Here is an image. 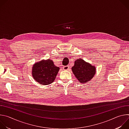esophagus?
<instances>
[{
	"label": "esophagus",
	"instance_id": "obj_1",
	"mask_svg": "<svg viewBox=\"0 0 129 129\" xmlns=\"http://www.w3.org/2000/svg\"><path fill=\"white\" fill-rule=\"evenodd\" d=\"M69 68V66H65L63 67V69L65 70H68Z\"/></svg>",
	"mask_w": 129,
	"mask_h": 129
}]
</instances>
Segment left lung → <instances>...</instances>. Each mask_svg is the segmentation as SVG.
Segmentation results:
<instances>
[{
	"label": "left lung",
	"mask_w": 129,
	"mask_h": 129,
	"mask_svg": "<svg viewBox=\"0 0 129 129\" xmlns=\"http://www.w3.org/2000/svg\"><path fill=\"white\" fill-rule=\"evenodd\" d=\"M71 70L77 80L82 84L90 81L96 73L94 66L82 59H77L75 61V65L72 67Z\"/></svg>",
	"instance_id": "1"
}]
</instances>
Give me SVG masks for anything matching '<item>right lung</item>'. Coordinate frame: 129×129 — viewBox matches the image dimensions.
I'll return each instance as SVG.
<instances>
[{"label": "right lung", "mask_w": 129, "mask_h": 129, "mask_svg": "<svg viewBox=\"0 0 129 129\" xmlns=\"http://www.w3.org/2000/svg\"><path fill=\"white\" fill-rule=\"evenodd\" d=\"M31 69V75L35 81L46 85L54 81L60 68L55 66L53 61L49 59L35 63Z\"/></svg>", "instance_id": "1"}]
</instances>
